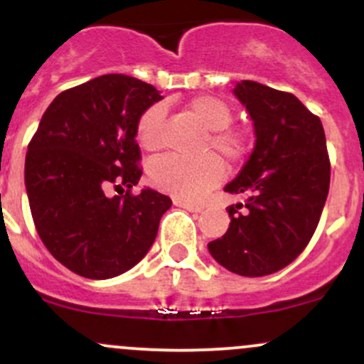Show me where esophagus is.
I'll return each mask as SVG.
<instances>
[{
	"instance_id": "esophagus-1",
	"label": "esophagus",
	"mask_w": 364,
	"mask_h": 364,
	"mask_svg": "<svg viewBox=\"0 0 364 364\" xmlns=\"http://www.w3.org/2000/svg\"><path fill=\"white\" fill-rule=\"evenodd\" d=\"M174 205L176 207H181L185 208V210H190V212H202L203 207L198 205V203H191V202H186V200H174Z\"/></svg>"
}]
</instances>
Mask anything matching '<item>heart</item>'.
Masks as SVG:
<instances>
[{"mask_svg":"<svg viewBox=\"0 0 364 364\" xmlns=\"http://www.w3.org/2000/svg\"><path fill=\"white\" fill-rule=\"evenodd\" d=\"M185 111L200 127L208 129L200 145V154L205 156L193 161L178 157L157 159L150 164L149 179L164 193L186 202H198L223 181L224 166L218 158L229 166L240 164L248 144L243 132L229 127L232 123V109L223 99L198 95L186 104ZM164 107L156 104L149 107L136 123V139L149 152H159L164 147ZM214 153L220 156H214Z\"/></svg>","mask_w":364,"mask_h":364,"instance_id":"heart-1","label":"heart"}]
</instances>
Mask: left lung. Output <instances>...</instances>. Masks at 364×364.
<instances>
[{"label": "left lung", "mask_w": 364, "mask_h": 364, "mask_svg": "<svg viewBox=\"0 0 364 364\" xmlns=\"http://www.w3.org/2000/svg\"><path fill=\"white\" fill-rule=\"evenodd\" d=\"M232 94L253 121L255 147L224 191L245 195L228 207V231L208 243L217 263L245 277L284 269L310 243L328 195L325 132L296 95L253 80Z\"/></svg>", "instance_id": "1"}]
</instances>
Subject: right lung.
I'll use <instances>...</instances> for the list:
<instances>
[{
    "label": "right lung",
    "instance_id": "add662e5",
    "mask_svg": "<svg viewBox=\"0 0 364 364\" xmlns=\"http://www.w3.org/2000/svg\"><path fill=\"white\" fill-rule=\"evenodd\" d=\"M162 99L154 85L111 73L61 92L49 104L25 157L32 219L49 253L87 279L135 267L157 236L169 196L140 195L136 123ZM109 187L127 193L109 197Z\"/></svg>",
    "mask_w": 364,
    "mask_h": 364
}]
</instances>
